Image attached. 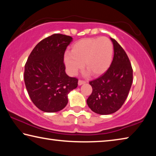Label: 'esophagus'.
I'll use <instances>...</instances> for the list:
<instances>
[{
	"instance_id": "obj_1",
	"label": "esophagus",
	"mask_w": 156,
	"mask_h": 156,
	"mask_svg": "<svg viewBox=\"0 0 156 156\" xmlns=\"http://www.w3.org/2000/svg\"><path fill=\"white\" fill-rule=\"evenodd\" d=\"M85 83H86L85 81H83V80H78V83L79 86H80V85H82V84H85Z\"/></svg>"
}]
</instances>
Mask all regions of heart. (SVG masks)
<instances>
[{"instance_id": "1", "label": "heart", "mask_w": 156, "mask_h": 156, "mask_svg": "<svg viewBox=\"0 0 156 156\" xmlns=\"http://www.w3.org/2000/svg\"><path fill=\"white\" fill-rule=\"evenodd\" d=\"M113 52V44L107 37L86 38L73 43L70 53H65L63 60L70 75H75L84 63L92 75L98 76L109 68Z\"/></svg>"}]
</instances>
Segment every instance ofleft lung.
Here are the masks:
<instances>
[{
    "label": "left lung",
    "instance_id": "left-lung-1",
    "mask_svg": "<svg viewBox=\"0 0 156 156\" xmlns=\"http://www.w3.org/2000/svg\"><path fill=\"white\" fill-rule=\"evenodd\" d=\"M110 39L114 51L113 61L103 75L89 82L93 91L87 100L91 111L100 115L113 113L122 107L133 81V69L127 55L117 41Z\"/></svg>",
    "mask_w": 156,
    "mask_h": 156
}]
</instances>
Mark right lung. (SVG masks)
Here are the masks:
<instances>
[{
  "mask_svg": "<svg viewBox=\"0 0 156 156\" xmlns=\"http://www.w3.org/2000/svg\"><path fill=\"white\" fill-rule=\"evenodd\" d=\"M69 36L55 34L36 44L25 66L24 80L31 101L44 112L62 110L68 94L78 86V79L65 72L64 54L72 41Z\"/></svg>",
  "mask_w": 156,
  "mask_h": 156,
  "instance_id": "1",
  "label": "right lung"
}]
</instances>
